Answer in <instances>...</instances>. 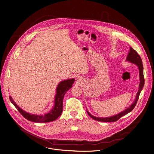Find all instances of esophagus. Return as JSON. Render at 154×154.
<instances>
[{"mask_svg":"<svg viewBox=\"0 0 154 154\" xmlns=\"http://www.w3.org/2000/svg\"><path fill=\"white\" fill-rule=\"evenodd\" d=\"M80 80V78H78V79H77V82H79Z\"/></svg>","mask_w":154,"mask_h":154,"instance_id":"1","label":"esophagus"}]
</instances>
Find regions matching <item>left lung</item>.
Segmentation results:
<instances>
[{
	"label": "left lung",
	"instance_id": "left-lung-1",
	"mask_svg": "<svg viewBox=\"0 0 154 154\" xmlns=\"http://www.w3.org/2000/svg\"><path fill=\"white\" fill-rule=\"evenodd\" d=\"M126 61H129V63H132L134 64H135L139 69V75L140 83H139V90L137 91L135 99L134 100V102L132 103V104L129 107H128L127 109H126L125 110H124L123 111L121 112L120 113L116 115L110 116V117H106V118L96 117V116L92 115L91 114H90L89 113V112L87 110H86L87 114L92 119L97 120V121H100V122H116L121 117H122V116H125V115H126L127 113L131 112L134 109V107H135L137 102L138 100V99H139V94H140V92H141V91L143 88V87L144 83H145L144 77H143V64H142V59H141L140 57L137 54V52L135 50H134L132 47H130V51L128 54Z\"/></svg>",
	"mask_w": 154,
	"mask_h": 154
}]
</instances>
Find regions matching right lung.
<instances>
[{
	"label": "right lung",
	"instance_id": "1",
	"mask_svg": "<svg viewBox=\"0 0 154 154\" xmlns=\"http://www.w3.org/2000/svg\"><path fill=\"white\" fill-rule=\"evenodd\" d=\"M74 79H67L59 83L56 88V94L54 97V106L51 110L44 115H37L28 113L20 108L14 101L11 96L9 97L11 103L15 106L20 113L27 120L36 122L45 123L50 122L57 119L62 113L63 112V101L66 92L70 89L74 82Z\"/></svg>",
	"mask_w": 154,
	"mask_h": 154
}]
</instances>
